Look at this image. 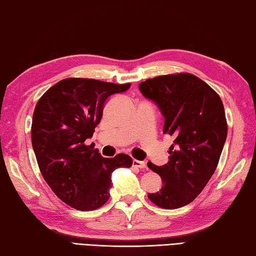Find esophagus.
Returning <instances> with one entry per match:
<instances>
[{"mask_svg":"<svg viewBox=\"0 0 256 256\" xmlns=\"http://www.w3.org/2000/svg\"><path fill=\"white\" fill-rule=\"evenodd\" d=\"M132 165L135 168H146V164L143 161H138V160H133Z\"/></svg>","mask_w":256,"mask_h":256,"instance_id":"1","label":"esophagus"}]
</instances>
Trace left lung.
<instances>
[{
    "label": "left lung",
    "mask_w": 256,
    "mask_h": 256,
    "mask_svg": "<svg viewBox=\"0 0 256 256\" xmlns=\"http://www.w3.org/2000/svg\"><path fill=\"white\" fill-rule=\"evenodd\" d=\"M138 90L156 104L163 132L174 138L166 164L148 163L163 182L148 196L160 208H182L203 191L218 166L228 136L223 103L213 88L188 73L148 78Z\"/></svg>",
    "instance_id": "8db88e82"
}]
</instances>
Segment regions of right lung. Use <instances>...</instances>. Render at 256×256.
<instances>
[{
	"label": "right lung",
	"mask_w": 256,
	"mask_h": 256,
	"mask_svg": "<svg viewBox=\"0 0 256 256\" xmlns=\"http://www.w3.org/2000/svg\"><path fill=\"white\" fill-rule=\"evenodd\" d=\"M130 86L65 78L38 100L32 120V146L44 180L70 206L81 211L102 206L110 198L112 172L132 165L126 154L106 158L93 144L85 143L101 121L108 98Z\"/></svg>",
	"instance_id": "add662e5"
}]
</instances>
